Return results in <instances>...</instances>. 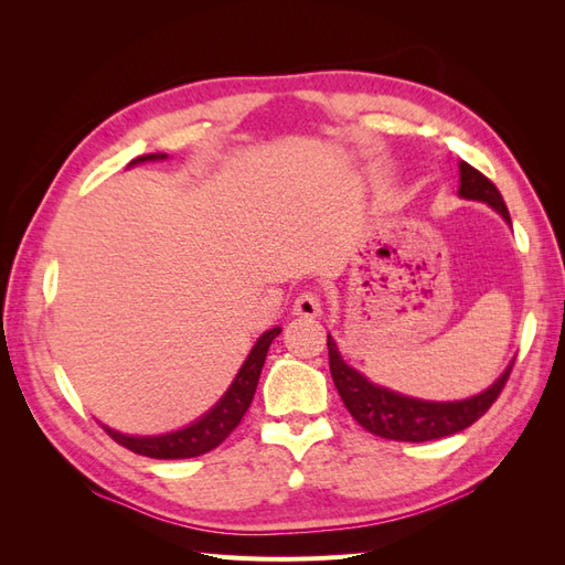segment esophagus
Returning <instances> with one entry per match:
<instances>
[{"mask_svg": "<svg viewBox=\"0 0 565 565\" xmlns=\"http://www.w3.org/2000/svg\"><path fill=\"white\" fill-rule=\"evenodd\" d=\"M295 313L303 318H316L322 313V299L320 289H306L295 299Z\"/></svg>", "mask_w": 565, "mask_h": 565, "instance_id": "esophagus-1", "label": "esophagus"}]
</instances>
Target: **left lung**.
Returning a JSON list of instances; mask_svg holds the SVG:
<instances>
[{"label":"left lung","instance_id":"left-lung-1","mask_svg":"<svg viewBox=\"0 0 565 565\" xmlns=\"http://www.w3.org/2000/svg\"><path fill=\"white\" fill-rule=\"evenodd\" d=\"M459 195L469 200L488 202L490 207L498 210L509 221V210L502 193L498 191L486 174L478 172L471 164H459ZM328 353H330V372L334 386L344 401L351 417L367 429L370 434L388 438V440H407L424 443L446 438L457 431H465L467 426L481 419L492 403L500 398L502 388L511 374V365L504 370L502 377L494 382L488 391L478 393L473 398L457 403H429L401 396L388 388L370 384L361 372L349 367L334 347L332 337L328 334Z\"/></svg>","mask_w":565,"mask_h":565}]
</instances>
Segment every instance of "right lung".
Returning a JSON list of instances; mask_svg holds the SVG:
<instances>
[{
	"label": "right lung",
	"mask_w": 565,
	"mask_h": 565,
	"mask_svg": "<svg viewBox=\"0 0 565 565\" xmlns=\"http://www.w3.org/2000/svg\"><path fill=\"white\" fill-rule=\"evenodd\" d=\"M164 158L167 156H141L131 160V164L146 162V160H164ZM278 334H280V328H273L264 337H259L252 353L247 355L245 365L241 367V372H237L235 382L226 391V396L221 398L202 419L188 426V429L167 434V436L143 438V436H125L104 426L106 434L117 443V446L152 459H188V457H198L218 448L221 443L235 431V426L243 422L245 413L249 409L256 384H259V374L266 361V353L270 349V341Z\"/></svg>",
	"instance_id": "right-lung-1"
}]
</instances>
